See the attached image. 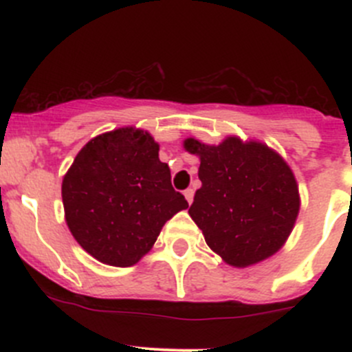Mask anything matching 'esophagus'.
<instances>
[{
  "mask_svg": "<svg viewBox=\"0 0 352 352\" xmlns=\"http://www.w3.org/2000/svg\"><path fill=\"white\" fill-rule=\"evenodd\" d=\"M184 196H186L187 202H189V204H192V201H194V189L184 190Z\"/></svg>",
  "mask_w": 352,
  "mask_h": 352,
  "instance_id": "esophagus-1",
  "label": "esophagus"
}]
</instances>
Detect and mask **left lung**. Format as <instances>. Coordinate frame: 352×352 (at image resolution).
I'll return each instance as SVG.
<instances>
[{
	"label": "left lung",
	"mask_w": 352,
	"mask_h": 352,
	"mask_svg": "<svg viewBox=\"0 0 352 352\" xmlns=\"http://www.w3.org/2000/svg\"><path fill=\"white\" fill-rule=\"evenodd\" d=\"M184 148L201 160L202 186L189 214L209 248L235 267L274 255L300 211L296 179L285 160L265 144L235 136L218 146L189 138Z\"/></svg>",
	"instance_id": "left-lung-1"
}]
</instances>
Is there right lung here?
<instances>
[{
	"mask_svg": "<svg viewBox=\"0 0 352 352\" xmlns=\"http://www.w3.org/2000/svg\"><path fill=\"white\" fill-rule=\"evenodd\" d=\"M150 133L120 127L88 141L63 179L66 223L97 261L131 267L151 250L186 197L170 182Z\"/></svg>",
	"mask_w": 352,
	"mask_h": 352,
	"instance_id": "obj_1",
	"label": "right lung"
}]
</instances>
